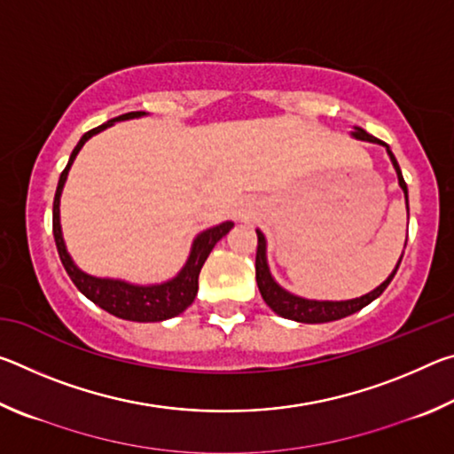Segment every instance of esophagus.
Here are the masks:
<instances>
[{"instance_id": "obj_1", "label": "esophagus", "mask_w": 454, "mask_h": 454, "mask_svg": "<svg viewBox=\"0 0 454 454\" xmlns=\"http://www.w3.org/2000/svg\"><path fill=\"white\" fill-rule=\"evenodd\" d=\"M250 218H254V208H252L250 204H246L244 208L238 210V220H250Z\"/></svg>"}]
</instances>
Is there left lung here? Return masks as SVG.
<instances>
[{
    "label": "left lung",
    "mask_w": 454,
    "mask_h": 454,
    "mask_svg": "<svg viewBox=\"0 0 454 454\" xmlns=\"http://www.w3.org/2000/svg\"><path fill=\"white\" fill-rule=\"evenodd\" d=\"M352 136L356 137V140H364V142H372V144H380L387 148L388 156H390V162H393L396 176H398V186L403 188L404 192V200H406V212H409V190H406V182L403 178V172L401 168H398V162L395 158V153L390 152L388 144H384L379 137H374L371 134H366L363 128H355V132ZM258 234V248H256V282H258V290L260 294H262L264 302L270 306V309L278 314L282 318H288V320H296V322H304V325H320V322H333V320H340L344 317H350V314H355L358 310H363L366 304H371L372 301H376L387 286L390 284V280L395 278V274L398 270V266H401V260L403 256L398 258L396 268L393 270V274L388 276L387 280H384L380 286H376L372 292H368V294L360 296V298H352V301H340V302H333V301H309V298H301L296 294H290L288 290H284L278 282L272 278L270 274V268H268L266 262V238L264 234L256 230Z\"/></svg>",
    "instance_id": "8db88e82"
}]
</instances>
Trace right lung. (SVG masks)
Listing matches in <instances>:
<instances>
[{
	"label": "right lung",
	"mask_w": 454,
	"mask_h": 454,
	"mask_svg": "<svg viewBox=\"0 0 454 454\" xmlns=\"http://www.w3.org/2000/svg\"><path fill=\"white\" fill-rule=\"evenodd\" d=\"M145 112H128L121 114V116L107 120L106 124L90 129L82 136V140L75 145L70 162L64 168V172L59 176L56 196H53V238H56L58 254L61 264H64L67 276H70L72 282L78 286L83 296L90 298L91 302L98 304L99 309L106 312L114 314V317L124 318V320H134V322H162L168 318H174L182 314L188 306L194 302L198 294V276L206 258L212 252L214 246L220 240L222 236H226L230 230H232V222H222V224L204 230L196 236L194 244H192L190 256L184 264L178 276H174L172 280L162 282V284H150V286H140V284H129L124 280H114V278H96V276H90L78 266L74 264L72 256L67 254L64 236H61V224H59V196L61 190H64V184L67 180V172L74 164L75 156L82 150V145L86 144L91 136L102 132V129L110 128L121 120H132V118H142Z\"/></svg>",
	"instance_id": "obj_1"
}]
</instances>
